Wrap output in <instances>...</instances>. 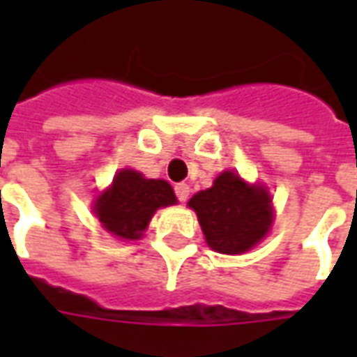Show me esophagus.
<instances>
[{
  "label": "esophagus",
  "instance_id": "obj_1",
  "mask_svg": "<svg viewBox=\"0 0 357 357\" xmlns=\"http://www.w3.org/2000/svg\"><path fill=\"white\" fill-rule=\"evenodd\" d=\"M174 190H176V196H178L179 202H185L190 195V187L187 183H178L174 187Z\"/></svg>",
  "mask_w": 357,
  "mask_h": 357
}]
</instances>
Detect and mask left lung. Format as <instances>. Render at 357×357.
Returning <instances> with one entry per match:
<instances>
[{"instance_id":"8db88e82","label":"left lung","mask_w":357,"mask_h":357,"mask_svg":"<svg viewBox=\"0 0 357 357\" xmlns=\"http://www.w3.org/2000/svg\"><path fill=\"white\" fill-rule=\"evenodd\" d=\"M209 248L218 254L248 252L265 238L274 220L272 198L263 185L246 183L238 174L222 172L213 187L189 200Z\"/></svg>"}]
</instances>
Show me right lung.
<instances>
[{
    "mask_svg": "<svg viewBox=\"0 0 357 357\" xmlns=\"http://www.w3.org/2000/svg\"><path fill=\"white\" fill-rule=\"evenodd\" d=\"M176 195L165 179H146L131 168L116 172L113 185L94 200V215L114 237L135 241L142 237L159 207L176 204Z\"/></svg>",
    "mask_w": 357,
    "mask_h": 357,
    "instance_id": "obj_1",
    "label": "right lung"
}]
</instances>
